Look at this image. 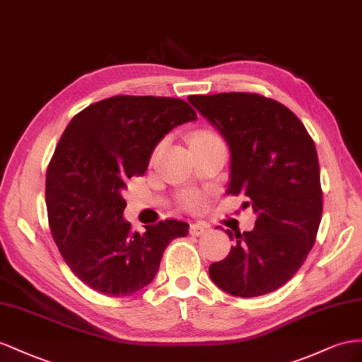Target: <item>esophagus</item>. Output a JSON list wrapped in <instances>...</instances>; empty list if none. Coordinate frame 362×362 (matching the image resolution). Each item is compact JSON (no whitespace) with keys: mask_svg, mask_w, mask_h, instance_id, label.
I'll use <instances>...</instances> for the list:
<instances>
[{"mask_svg":"<svg viewBox=\"0 0 362 362\" xmlns=\"http://www.w3.org/2000/svg\"><path fill=\"white\" fill-rule=\"evenodd\" d=\"M206 229H208V226L206 224H202V223H192L191 227H189V233L192 236H200L206 232Z\"/></svg>","mask_w":362,"mask_h":362,"instance_id":"34e87169","label":"esophagus"}]
</instances>
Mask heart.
Returning <instances> with one entry per match:
<instances>
[{"label": "heart", "instance_id": "b5f03b06", "mask_svg": "<svg viewBox=\"0 0 362 362\" xmlns=\"http://www.w3.org/2000/svg\"><path fill=\"white\" fill-rule=\"evenodd\" d=\"M202 138H218V136H215L214 133H211V132H200V133H197V135L192 138V141L194 139H202ZM162 147H163V142H160L159 146L156 147V150H154V156H156V154L160 151ZM183 204L187 206V208H189V209H195V208H199V206L202 204V197H200L199 194L189 192V194H187L183 197Z\"/></svg>", "mask_w": 362, "mask_h": 362}]
</instances>
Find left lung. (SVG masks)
<instances>
[{
    "label": "left lung",
    "mask_w": 362,
    "mask_h": 362,
    "mask_svg": "<svg viewBox=\"0 0 362 362\" xmlns=\"http://www.w3.org/2000/svg\"><path fill=\"white\" fill-rule=\"evenodd\" d=\"M188 101L230 148L227 194L243 192L257 215L253 230L209 267L212 282L236 297L285 285L305 262L322 220L317 150L302 121L281 103L247 92L191 95Z\"/></svg>",
    "instance_id": "8db88e82"
}]
</instances>
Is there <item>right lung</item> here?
I'll use <instances>...</instances> for the list:
<instances>
[{
  "instance_id": "add662e5",
  "label": "right lung",
  "mask_w": 362,
  "mask_h": 362,
  "mask_svg": "<svg viewBox=\"0 0 362 362\" xmlns=\"http://www.w3.org/2000/svg\"><path fill=\"white\" fill-rule=\"evenodd\" d=\"M187 101L118 95L71 119L47 171L48 223L65 262L107 296H130L156 276L163 250L189 224L177 220L133 232L124 218L127 180L146 173L153 150L180 124L195 121Z\"/></svg>"
}]
</instances>
